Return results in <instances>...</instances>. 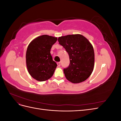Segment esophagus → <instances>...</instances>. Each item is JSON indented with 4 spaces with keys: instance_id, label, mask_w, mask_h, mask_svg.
<instances>
[{
    "instance_id": "1",
    "label": "esophagus",
    "mask_w": 121,
    "mask_h": 121,
    "mask_svg": "<svg viewBox=\"0 0 121 121\" xmlns=\"http://www.w3.org/2000/svg\"><path fill=\"white\" fill-rule=\"evenodd\" d=\"M57 65L58 67H60V62H58V63H57Z\"/></svg>"
}]
</instances>
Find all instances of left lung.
<instances>
[{"label":"left lung","mask_w":121,"mask_h":121,"mask_svg":"<svg viewBox=\"0 0 121 121\" xmlns=\"http://www.w3.org/2000/svg\"><path fill=\"white\" fill-rule=\"evenodd\" d=\"M58 41L69 56V65L64 69L65 78L73 83L88 78L93 70L94 52L88 39L82 35L75 34L61 36Z\"/></svg>","instance_id":"left-lung-1"}]
</instances>
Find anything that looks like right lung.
Returning <instances> with one entry per match:
<instances>
[{
	"label": "right lung",
	"mask_w": 121,
	"mask_h": 121,
	"mask_svg": "<svg viewBox=\"0 0 121 121\" xmlns=\"http://www.w3.org/2000/svg\"><path fill=\"white\" fill-rule=\"evenodd\" d=\"M57 38L43 35L34 39L27 49L26 64L28 71L33 78L44 81L54 74L57 64L53 60L50 49Z\"/></svg>",
	"instance_id": "1"
}]
</instances>
